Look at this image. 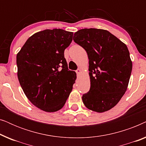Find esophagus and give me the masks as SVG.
Segmentation results:
<instances>
[{
    "mask_svg": "<svg viewBox=\"0 0 146 146\" xmlns=\"http://www.w3.org/2000/svg\"><path fill=\"white\" fill-rule=\"evenodd\" d=\"M76 72L77 74H80V73H81V72H82V70H81V69H80V68H78V70H76Z\"/></svg>",
    "mask_w": 146,
    "mask_h": 146,
    "instance_id": "obj_1",
    "label": "esophagus"
}]
</instances>
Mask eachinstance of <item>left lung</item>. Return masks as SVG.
<instances>
[{
	"mask_svg": "<svg viewBox=\"0 0 146 146\" xmlns=\"http://www.w3.org/2000/svg\"><path fill=\"white\" fill-rule=\"evenodd\" d=\"M73 40L84 48L89 59L90 89L82 96L84 104L96 112L109 110L128 86L132 62L127 46L103 29L79 30Z\"/></svg>",
	"mask_w": 146,
	"mask_h": 146,
	"instance_id": "8db88e82",
	"label": "left lung"
}]
</instances>
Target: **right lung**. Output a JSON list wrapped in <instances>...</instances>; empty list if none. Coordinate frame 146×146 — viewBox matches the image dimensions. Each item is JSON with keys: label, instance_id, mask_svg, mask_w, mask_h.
Masks as SVG:
<instances>
[{"label": "right lung", "instance_id": "obj_1", "mask_svg": "<svg viewBox=\"0 0 146 146\" xmlns=\"http://www.w3.org/2000/svg\"><path fill=\"white\" fill-rule=\"evenodd\" d=\"M73 33L46 29L34 34L17 56L18 78L25 95L36 107L54 112L64 106L76 79L70 70L64 50Z\"/></svg>", "mask_w": 146, "mask_h": 146}]
</instances>
